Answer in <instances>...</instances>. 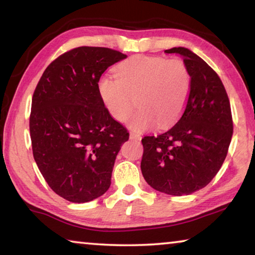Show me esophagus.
Segmentation results:
<instances>
[{
    "instance_id": "esophagus-1",
    "label": "esophagus",
    "mask_w": 255,
    "mask_h": 255,
    "mask_svg": "<svg viewBox=\"0 0 255 255\" xmlns=\"http://www.w3.org/2000/svg\"><path fill=\"white\" fill-rule=\"evenodd\" d=\"M130 139H133V140H140V139H141V135H140V133H138V132L130 131Z\"/></svg>"
}]
</instances>
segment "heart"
<instances>
[{
	"label": "heart",
	"instance_id": "1",
	"mask_svg": "<svg viewBox=\"0 0 255 255\" xmlns=\"http://www.w3.org/2000/svg\"><path fill=\"white\" fill-rule=\"evenodd\" d=\"M116 79L102 76L99 94L115 120L125 123L136 105L138 110L129 119V127L145 130L174 123L185 107L190 92L189 70L180 59L161 56L136 55L115 68Z\"/></svg>",
	"mask_w": 255,
	"mask_h": 255
}]
</instances>
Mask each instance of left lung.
<instances>
[{
	"instance_id": "1",
	"label": "left lung",
	"mask_w": 255,
	"mask_h": 255,
	"mask_svg": "<svg viewBox=\"0 0 255 255\" xmlns=\"http://www.w3.org/2000/svg\"><path fill=\"white\" fill-rule=\"evenodd\" d=\"M165 53L183 57L191 77L190 92L174 126L141 139L140 169L157 191L191 195L214 179L226 158L233 135L230 99L217 73L199 56L184 47Z\"/></svg>"
}]
</instances>
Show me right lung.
<instances>
[{
  "label": "right lung",
  "mask_w": 255,
  "mask_h": 255,
  "mask_svg": "<svg viewBox=\"0 0 255 255\" xmlns=\"http://www.w3.org/2000/svg\"><path fill=\"white\" fill-rule=\"evenodd\" d=\"M126 57L105 47H77L49 64L33 92V158L50 189L71 202L91 201L109 189L116 156L129 138L98 89L107 68Z\"/></svg>",
  "instance_id": "1"
}]
</instances>
